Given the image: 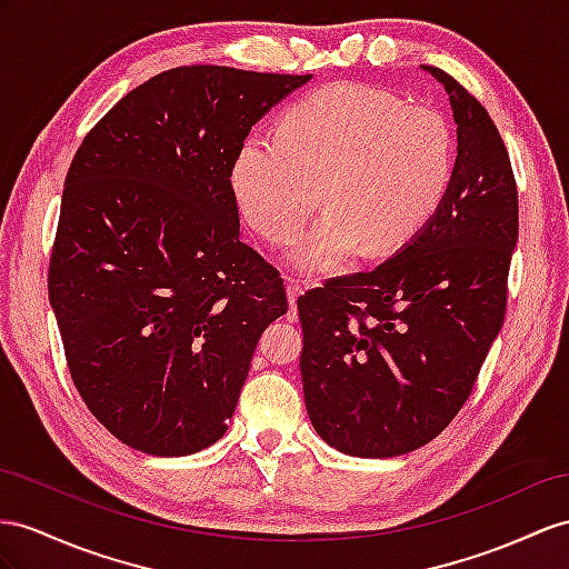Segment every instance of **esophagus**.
I'll list each match as a JSON object with an SVG mask.
<instances>
[{
	"mask_svg": "<svg viewBox=\"0 0 569 569\" xmlns=\"http://www.w3.org/2000/svg\"><path fill=\"white\" fill-rule=\"evenodd\" d=\"M305 288H308V283H302V281H298V279H288V281H286L288 305H290V312H288V317H290V319H296V317H298V312H296V302H298V298L305 293Z\"/></svg>",
	"mask_w": 569,
	"mask_h": 569,
	"instance_id": "esophagus-1",
	"label": "esophagus"
}]
</instances>
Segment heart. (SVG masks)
Segmentation results:
<instances>
[{
    "mask_svg": "<svg viewBox=\"0 0 569 569\" xmlns=\"http://www.w3.org/2000/svg\"><path fill=\"white\" fill-rule=\"evenodd\" d=\"M276 134L242 141L230 187L247 226L279 247L298 240L325 189L327 216L290 257L312 276L366 244L382 254L416 240L455 172V137L440 112L360 83L300 98Z\"/></svg>",
    "mask_w": 569,
    "mask_h": 569,
    "instance_id": "obj_1",
    "label": "heart"
}]
</instances>
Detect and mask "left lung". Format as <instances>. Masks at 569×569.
<instances>
[{
    "label": "left lung",
    "instance_id": "1",
    "mask_svg": "<svg viewBox=\"0 0 569 569\" xmlns=\"http://www.w3.org/2000/svg\"><path fill=\"white\" fill-rule=\"evenodd\" d=\"M457 124L455 172L416 240L366 273L298 298L300 375L317 435L387 459L428 445L469 399L500 333L519 209L498 127L442 69Z\"/></svg>",
    "mask_w": 569,
    "mask_h": 569
}]
</instances>
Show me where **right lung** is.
<instances>
[{"label":"right lung","mask_w":569,"mask_h":569,"mask_svg":"<svg viewBox=\"0 0 569 569\" xmlns=\"http://www.w3.org/2000/svg\"><path fill=\"white\" fill-rule=\"evenodd\" d=\"M310 79L163 71L71 160L50 305L71 380L120 442L187 457L228 430L261 331L288 310L279 271L240 242L230 170L250 129Z\"/></svg>","instance_id":"1"}]
</instances>
